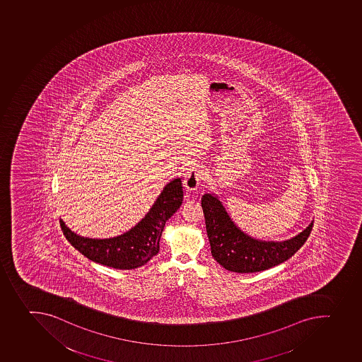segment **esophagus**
Here are the masks:
<instances>
[{
    "instance_id": "1",
    "label": "esophagus",
    "mask_w": 362,
    "mask_h": 362,
    "mask_svg": "<svg viewBox=\"0 0 362 362\" xmlns=\"http://www.w3.org/2000/svg\"><path fill=\"white\" fill-rule=\"evenodd\" d=\"M203 179L202 168L199 165H194L190 167L189 170L187 172L183 183H185V188L188 192H192V190L197 189V187L199 186L201 180Z\"/></svg>"
}]
</instances>
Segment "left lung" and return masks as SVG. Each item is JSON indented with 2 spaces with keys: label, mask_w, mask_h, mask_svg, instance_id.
Segmentation results:
<instances>
[{
  "label": "left lung",
  "mask_w": 362,
  "mask_h": 362,
  "mask_svg": "<svg viewBox=\"0 0 362 362\" xmlns=\"http://www.w3.org/2000/svg\"><path fill=\"white\" fill-rule=\"evenodd\" d=\"M202 209L212 257L225 269L235 273H257L282 264L303 246L313 230L311 223L289 240H257L232 222L215 194L203 195Z\"/></svg>",
  "instance_id": "1"
}]
</instances>
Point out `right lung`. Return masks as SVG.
I'll list each match as a JSON object with an SVG mask.
<instances>
[{
	"label": "right lung",
	"mask_w": 362,
	"mask_h": 362,
	"mask_svg": "<svg viewBox=\"0 0 362 362\" xmlns=\"http://www.w3.org/2000/svg\"><path fill=\"white\" fill-rule=\"evenodd\" d=\"M182 201V182L181 179H175L163 188L146 216L134 228L118 237L85 238L71 231L62 219L60 226L69 244L89 260L116 269H134L158 255L165 224Z\"/></svg>",
	"instance_id": "1"
}]
</instances>
